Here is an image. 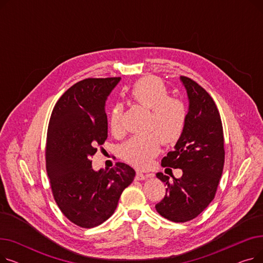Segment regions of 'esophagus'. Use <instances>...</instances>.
Returning <instances> with one entry per match:
<instances>
[{"mask_svg":"<svg viewBox=\"0 0 263 263\" xmlns=\"http://www.w3.org/2000/svg\"><path fill=\"white\" fill-rule=\"evenodd\" d=\"M151 177H154L153 174H144L142 172H136V175H135L136 180H145V179H148Z\"/></svg>","mask_w":263,"mask_h":263,"instance_id":"34e87169","label":"esophagus"}]
</instances>
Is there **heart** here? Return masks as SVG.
Segmentation results:
<instances>
[{
    "instance_id": "obj_1",
    "label": "heart",
    "mask_w": 263,
    "mask_h": 263,
    "mask_svg": "<svg viewBox=\"0 0 263 263\" xmlns=\"http://www.w3.org/2000/svg\"><path fill=\"white\" fill-rule=\"evenodd\" d=\"M165 83L157 77H144L129 88L130 99L148 109L146 135L133 136L120 147V157L136 167H148L159 154L161 141L174 145L180 141L187 124L185 103L174 97ZM108 127L113 134L122 130V106L114 104L109 109Z\"/></svg>"
}]
</instances>
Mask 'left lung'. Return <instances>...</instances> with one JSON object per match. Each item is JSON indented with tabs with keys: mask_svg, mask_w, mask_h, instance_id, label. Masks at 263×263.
<instances>
[{
	"mask_svg": "<svg viewBox=\"0 0 263 263\" xmlns=\"http://www.w3.org/2000/svg\"><path fill=\"white\" fill-rule=\"evenodd\" d=\"M189 97L187 124L183 136L162 159L163 167L180 168L182 177H157L167 185L156 204L160 215L175 223L198 216L213 200L225 160L222 120L212 97L195 81L180 77Z\"/></svg>",
	"mask_w": 263,
	"mask_h": 263,
	"instance_id": "obj_1",
	"label": "left lung"
}]
</instances>
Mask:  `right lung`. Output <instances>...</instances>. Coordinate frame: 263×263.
Wrapping results in <instances>:
<instances>
[{
  "label": "right lung",
  "mask_w": 263,
  "mask_h": 263,
  "mask_svg": "<svg viewBox=\"0 0 263 263\" xmlns=\"http://www.w3.org/2000/svg\"><path fill=\"white\" fill-rule=\"evenodd\" d=\"M120 78L85 79L67 89L49 121L46 167L63 214L82 228L101 225L114 213L135 172L117 162L95 172L91 157L107 139L105 101Z\"/></svg>",
  "instance_id": "obj_1"
}]
</instances>
